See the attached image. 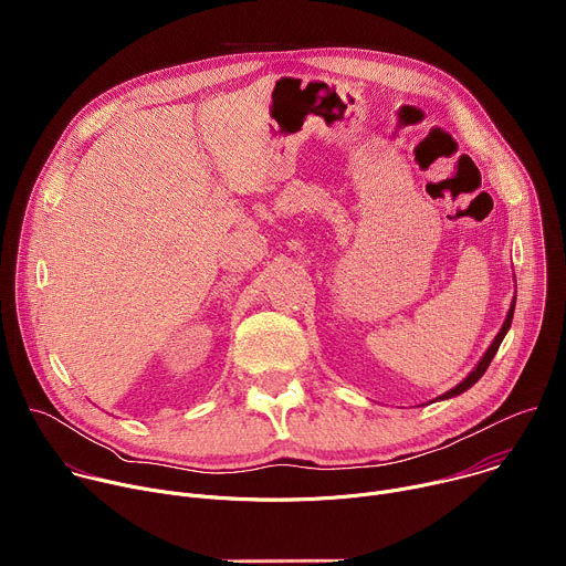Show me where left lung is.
<instances>
[{"mask_svg":"<svg viewBox=\"0 0 566 566\" xmlns=\"http://www.w3.org/2000/svg\"><path fill=\"white\" fill-rule=\"evenodd\" d=\"M513 311H515V300H513V304H511V308H509V315H506V319H504V325H502V329H500V334L495 336V340H493V345L489 347V352L483 354V358L476 363V367L457 385V387H452L450 391H446V394H441L439 396V400H446V398H452V396H459L461 391H465V389H470L481 376H483V371L489 369V365H491V360L495 358V354H497V349H500V345H502V340H504V336L509 334V329H511V322H513Z\"/></svg>","mask_w":566,"mask_h":566,"instance_id":"obj_1","label":"left lung"}]
</instances>
